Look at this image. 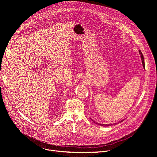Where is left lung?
I'll return each instance as SVG.
<instances>
[{
	"label": "left lung",
	"mask_w": 157,
	"mask_h": 157,
	"mask_svg": "<svg viewBox=\"0 0 157 157\" xmlns=\"http://www.w3.org/2000/svg\"><path fill=\"white\" fill-rule=\"evenodd\" d=\"M139 52H140V55H141V60H142V63H143V67L144 68V57H143V54H142V52H141V51H140V50H139ZM123 121V120L122 121ZM121 121H120V123L121 122ZM94 123H95V121H94ZM98 124V123H97ZM99 124V125H100V126H110V125H112L113 124Z\"/></svg>",
	"instance_id": "obj_1"
}]
</instances>
